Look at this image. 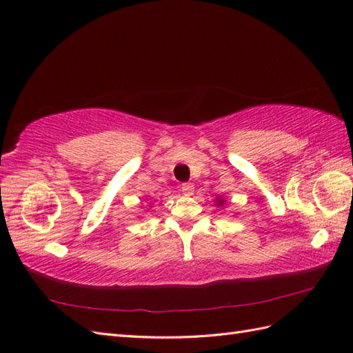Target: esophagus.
Masks as SVG:
<instances>
[{
  "mask_svg": "<svg viewBox=\"0 0 353 353\" xmlns=\"http://www.w3.org/2000/svg\"><path fill=\"white\" fill-rule=\"evenodd\" d=\"M181 191L185 194V196H192L194 192V185L192 183H182Z\"/></svg>",
  "mask_w": 353,
  "mask_h": 353,
  "instance_id": "obj_1",
  "label": "esophagus"
}]
</instances>
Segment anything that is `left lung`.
I'll return each instance as SVG.
<instances>
[{
    "label": "left lung",
    "instance_id": "1",
    "mask_svg": "<svg viewBox=\"0 0 353 353\" xmlns=\"http://www.w3.org/2000/svg\"><path fill=\"white\" fill-rule=\"evenodd\" d=\"M224 201H226V200H224V199H221V197H216V200H215V203H216V206H219V208H223V205H224Z\"/></svg>",
    "mask_w": 353,
    "mask_h": 353
}]
</instances>
